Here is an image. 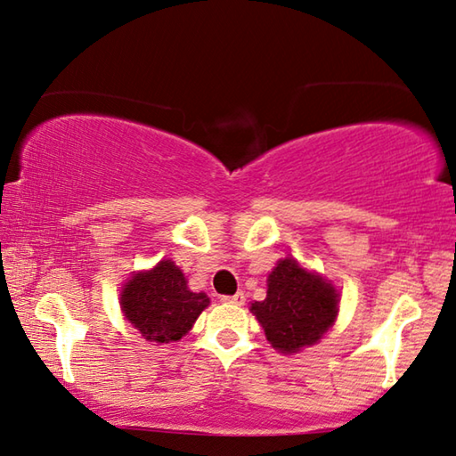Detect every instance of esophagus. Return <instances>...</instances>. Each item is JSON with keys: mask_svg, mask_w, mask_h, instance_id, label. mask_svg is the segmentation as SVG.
Here are the masks:
<instances>
[{"mask_svg": "<svg viewBox=\"0 0 456 456\" xmlns=\"http://www.w3.org/2000/svg\"><path fill=\"white\" fill-rule=\"evenodd\" d=\"M222 301H224V303H228V305H244V301H246V297H244V293H236V295H226V297H222Z\"/></svg>", "mask_w": 456, "mask_h": 456, "instance_id": "34e87169", "label": "esophagus"}]
</instances>
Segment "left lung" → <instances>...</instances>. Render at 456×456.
Masks as SVG:
<instances>
[{"instance_id":"obj_1","label":"left lung","mask_w":456,"mask_h":456,"mask_svg":"<svg viewBox=\"0 0 456 456\" xmlns=\"http://www.w3.org/2000/svg\"><path fill=\"white\" fill-rule=\"evenodd\" d=\"M250 311L274 349L297 354L298 349L315 346L335 323L339 293L321 274L287 256L268 274L265 301L252 303Z\"/></svg>"}]
</instances>
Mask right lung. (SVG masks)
Listing matches in <instances>:
<instances>
[{"instance_id": "obj_1", "label": "right lung", "mask_w": 456, "mask_h": 456, "mask_svg": "<svg viewBox=\"0 0 456 456\" xmlns=\"http://www.w3.org/2000/svg\"><path fill=\"white\" fill-rule=\"evenodd\" d=\"M210 305L206 293H191L174 260H161L151 271H141L121 290L125 319L147 341H179Z\"/></svg>"}]
</instances>
